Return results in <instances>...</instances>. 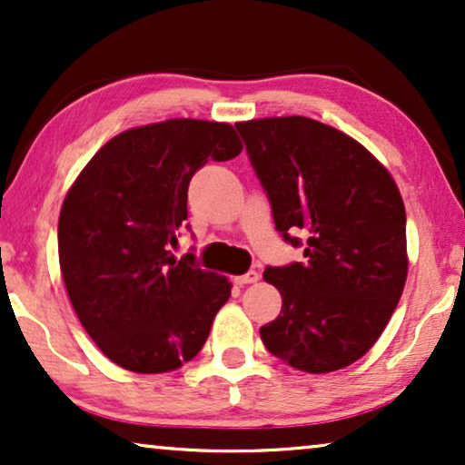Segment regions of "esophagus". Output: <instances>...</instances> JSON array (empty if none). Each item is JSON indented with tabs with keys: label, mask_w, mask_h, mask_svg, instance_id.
<instances>
[{
	"label": "esophagus",
	"mask_w": 465,
	"mask_h": 465,
	"mask_svg": "<svg viewBox=\"0 0 465 465\" xmlns=\"http://www.w3.org/2000/svg\"><path fill=\"white\" fill-rule=\"evenodd\" d=\"M258 279H260V272L258 271H247L245 275L234 277V283H237V285H247V283H256Z\"/></svg>",
	"instance_id": "esophagus-1"
}]
</instances>
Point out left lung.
Instances as JSON below:
<instances>
[{
	"mask_svg": "<svg viewBox=\"0 0 465 465\" xmlns=\"http://www.w3.org/2000/svg\"><path fill=\"white\" fill-rule=\"evenodd\" d=\"M271 201L272 220L307 262L266 266L283 298L260 328L275 358L304 372H332L360 360L402 296L406 212L383 164L334 126L282 116L237 123Z\"/></svg>",
	"mask_w": 465,
	"mask_h": 465,
	"instance_id": "obj_1",
	"label": "left lung"
}]
</instances>
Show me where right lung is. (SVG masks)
Returning <instances> with one entry per match:
<instances>
[{
  "instance_id": "add662e5",
  "label": "right lung",
  "mask_w": 465,
  "mask_h": 465,
  "mask_svg": "<svg viewBox=\"0 0 465 465\" xmlns=\"http://www.w3.org/2000/svg\"><path fill=\"white\" fill-rule=\"evenodd\" d=\"M241 150L226 123L164 120L110 139L69 188L59 215L63 282L114 364L169 372L205 345L231 283L171 247L186 226L193 175Z\"/></svg>"
}]
</instances>
